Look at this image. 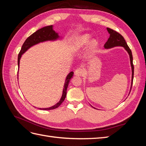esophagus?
I'll use <instances>...</instances> for the list:
<instances>
[{"label":"esophagus","mask_w":146,"mask_h":146,"mask_svg":"<svg viewBox=\"0 0 146 146\" xmlns=\"http://www.w3.org/2000/svg\"><path fill=\"white\" fill-rule=\"evenodd\" d=\"M83 72L84 70L82 68H78L76 69V70H75V74L78 76H82L83 74Z\"/></svg>","instance_id":"obj_1"}]
</instances>
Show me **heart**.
I'll use <instances>...</instances> for the list:
<instances>
[{
    "mask_svg": "<svg viewBox=\"0 0 146 146\" xmlns=\"http://www.w3.org/2000/svg\"><path fill=\"white\" fill-rule=\"evenodd\" d=\"M89 39H90L89 35H84V36H82L80 38L78 39V40L76 43V46L77 47H82L84 46H85L88 42V41H89ZM94 46V43L92 44V47Z\"/></svg>",
    "mask_w": 146,
    "mask_h": 146,
    "instance_id": "heart-1",
    "label": "heart"
}]
</instances>
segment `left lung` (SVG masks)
Instances as JSON below:
<instances>
[{"mask_svg":"<svg viewBox=\"0 0 146 146\" xmlns=\"http://www.w3.org/2000/svg\"><path fill=\"white\" fill-rule=\"evenodd\" d=\"M108 33H110V37L108 39V41L106 42L104 44V47L106 48H112L116 46H122L125 48V49L128 52L130 55V63L132 69V77H131V86L132 84H133V76H134V66L133 64V56H132V53L130 50L129 47L128 46L125 40L123 38L122 35L117 32L116 31L114 30L111 29L107 28ZM131 91V90H130Z\"/></svg>","mask_w":146,"mask_h":146,"instance_id":"8db88e82","label":"left lung"}]
</instances>
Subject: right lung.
Masks as SVG:
<instances>
[{"instance_id": "add662e5", "label": "right lung", "mask_w": 146, "mask_h": 146, "mask_svg": "<svg viewBox=\"0 0 146 146\" xmlns=\"http://www.w3.org/2000/svg\"><path fill=\"white\" fill-rule=\"evenodd\" d=\"M58 38V35L57 33H55V31L52 29V25H48L47 27H44L41 28L37 30L36 32L33 33L32 35H31L30 36H29L27 39L24 42L23 46L21 47V49L18 54V60H17V64H18V67L19 66V60L21 57V55H23L24 53L27 50L28 48H29L31 46H32L36 44H38L40 42H43L47 40H54L56 38ZM73 72H70L68 76L66 77V82L64 83V89L63 91V95L59 102L57 103L54 106L52 107L47 108H39L40 110H54L56 108H58L59 106L63 103V102L66 96V91H67V88L68 86V84L69 83L70 79L72 78L73 76Z\"/></svg>"}]
</instances>
